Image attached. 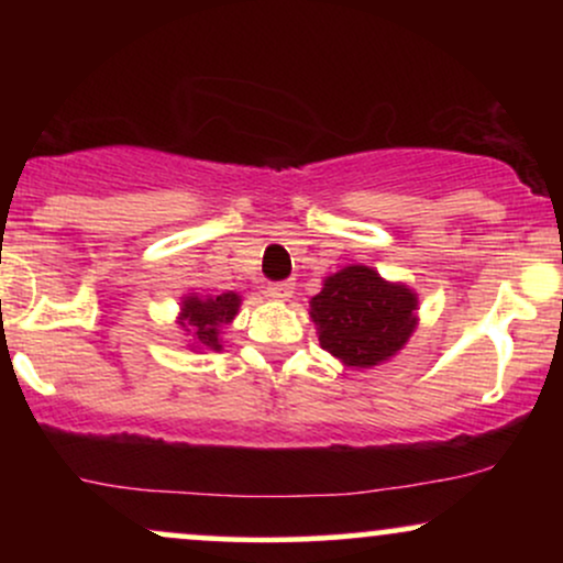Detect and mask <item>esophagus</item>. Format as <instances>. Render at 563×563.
Returning a JSON list of instances; mask_svg holds the SVG:
<instances>
[{
	"label": "esophagus",
	"instance_id": "34e87169",
	"mask_svg": "<svg viewBox=\"0 0 563 563\" xmlns=\"http://www.w3.org/2000/svg\"><path fill=\"white\" fill-rule=\"evenodd\" d=\"M267 294L273 296V299H277V301H288L290 296H294V283H290V280L269 283V286H267Z\"/></svg>",
	"mask_w": 563,
	"mask_h": 563
}]
</instances>
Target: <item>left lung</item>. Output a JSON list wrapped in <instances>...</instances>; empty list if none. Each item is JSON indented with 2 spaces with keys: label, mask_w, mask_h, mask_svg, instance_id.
Returning <instances> with one entry per match:
<instances>
[{
  "label": "left lung",
  "mask_w": 563,
  "mask_h": 563,
  "mask_svg": "<svg viewBox=\"0 0 563 563\" xmlns=\"http://www.w3.org/2000/svg\"><path fill=\"white\" fill-rule=\"evenodd\" d=\"M418 296L402 283L384 280L365 264H349L322 280L309 301L320 346L346 367L391 360L418 325Z\"/></svg>",
  "instance_id": "8db88e82"
}]
</instances>
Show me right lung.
<instances>
[{
  "label": "right lung",
  "mask_w": 563,
  "mask_h": 563,
  "mask_svg": "<svg viewBox=\"0 0 563 563\" xmlns=\"http://www.w3.org/2000/svg\"><path fill=\"white\" fill-rule=\"evenodd\" d=\"M238 307H241V296L235 290L219 296H185L183 312L177 322L185 328L187 335H192V346L211 349L219 352L222 341H219V328L235 320Z\"/></svg>",
  "instance_id": "right-lung-1"
}]
</instances>
